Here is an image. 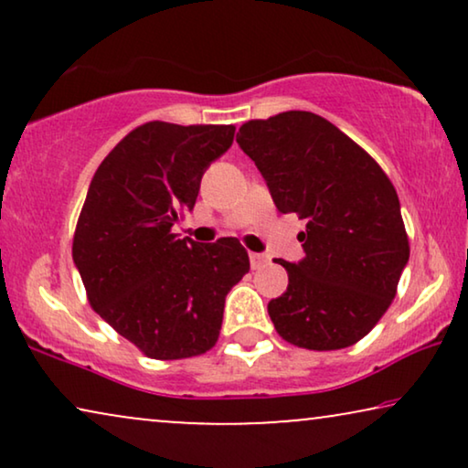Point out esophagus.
Listing matches in <instances>:
<instances>
[{
    "mask_svg": "<svg viewBox=\"0 0 468 468\" xmlns=\"http://www.w3.org/2000/svg\"><path fill=\"white\" fill-rule=\"evenodd\" d=\"M249 261H251V268L255 271V268L266 266L268 258H266V255H261V253H249Z\"/></svg>",
    "mask_w": 468,
    "mask_h": 468,
    "instance_id": "34e87169",
    "label": "esophagus"
}]
</instances>
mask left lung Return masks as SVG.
Instances as JSON below:
<instances>
[{
    "instance_id": "left-lung-1",
    "label": "left lung",
    "mask_w": 468,
    "mask_h": 468,
    "mask_svg": "<svg viewBox=\"0 0 468 468\" xmlns=\"http://www.w3.org/2000/svg\"><path fill=\"white\" fill-rule=\"evenodd\" d=\"M236 143L271 189L279 213L306 221L304 258L279 260L290 283L268 303L287 343L313 351L349 347L392 304L409 261L396 189L362 146L306 111L247 121Z\"/></svg>"
}]
</instances>
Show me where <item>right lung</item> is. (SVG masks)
I'll return each mask as SVG.
<instances>
[{
  "label": "right lung",
  "instance_id": "obj_1",
  "mask_svg": "<svg viewBox=\"0 0 468 468\" xmlns=\"http://www.w3.org/2000/svg\"><path fill=\"white\" fill-rule=\"evenodd\" d=\"M234 130L151 121L108 153L89 185L72 242L89 304L153 360L207 354L228 292L249 272L236 239L204 245L172 234Z\"/></svg>",
  "mask_w": 468,
  "mask_h": 468
}]
</instances>
